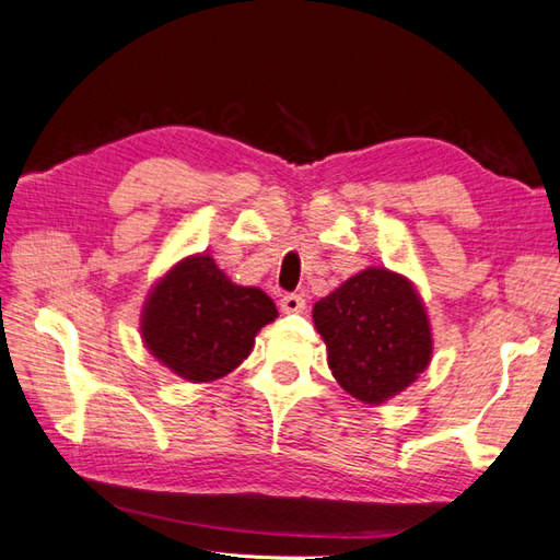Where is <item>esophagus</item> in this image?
Listing matches in <instances>:
<instances>
[{
  "instance_id": "esophagus-1",
  "label": "esophagus",
  "mask_w": 560,
  "mask_h": 560,
  "mask_svg": "<svg viewBox=\"0 0 560 560\" xmlns=\"http://www.w3.org/2000/svg\"><path fill=\"white\" fill-rule=\"evenodd\" d=\"M279 305H281L283 314H300L305 310V298L298 293H285V295H281Z\"/></svg>"
}]
</instances>
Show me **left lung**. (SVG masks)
I'll return each instance as SVG.
<instances>
[{"instance_id": "1", "label": "left lung", "mask_w": 560, "mask_h": 560, "mask_svg": "<svg viewBox=\"0 0 560 560\" xmlns=\"http://www.w3.org/2000/svg\"><path fill=\"white\" fill-rule=\"evenodd\" d=\"M312 319L334 378L364 405H383L407 390L433 357L417 285L385 267H366L342 281L314 303Z\"/></svg>"}]
</instances>
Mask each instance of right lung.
I'll return each mask as SVG.
<instances>
[{
  "instance_id": "add662e5",
  "label": "right lung",
  "mask_w": 560,
  "mask_h": 560,
  "mask_svg": "<svg viewBox=\"0 0 560 560\" xmlns=\"http://www.w3.org/2000/svg\"><path fill=\"white\" fill-rule=\"evenodd\" d=\"M279 317L271 298L238 285L206 253L172 265L141 307L139 331L158 362L191 383L218 381L246 360L260 328Z\"/></svg>"
}]
</instances>
